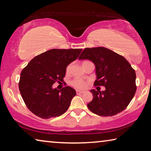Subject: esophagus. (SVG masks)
<instances>
[{
  "label": "esophagus",
  "mask_w": 151,
  "mask_h": 151,
  "mask_svg": "<svg viewBox=\"0 0 151 151\" xmlns=\"http://www.w3.org/2000/svg\"><path fill=\"white\" fill-rule=\"evenodd\" d=\"M76 94H83L85 93V91H79V90H76Z\"/></svg>",
  "instance_id": "obj_1"
}]
</instances>
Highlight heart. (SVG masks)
I'll use <instances>...</instances> for the list:
<instances>
[{
	"label": "heart",
	"mask_w": 151,
	"mask_h": 151,
	"mask_svg": "<svg viewBox=\"0 0 151 151\" xmlns=\"http://www.w3.org/2000/svg\"><path fill=\"white\" fill-rule=\"evenodd\" d=\"M84 63V62H83ZM70 65H68L66 68V72L68 73L70 70ZM87 81H86L83 79L81 78H74L73 80L70 81V85H72L74 87L76 88H78V89H83L84 88H85L86 85H87Z\"/></svg>",
	"instance_id": "b5f03b06"
}]
</instances>
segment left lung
<instances>
[{
  "instance_id": "obj_1",
  "label": "left lung",
  "mask_w": 151,
  "mask_h": 151,
  "mask_svg": "<svg viewBox=\"0 0 151 151\" xmlns=\"http://www.w3.org/2000/svg\"><path fill=\"white\" fill-rule=\"evenodd\" d=\"M88 59L96 67L94 86H105V91L92 89L93 99L88 109L99 116H111L127 108L137 90L136 73L126 58L104 47L86 48L78 57Z\"/></svg>"
}]
</instances>
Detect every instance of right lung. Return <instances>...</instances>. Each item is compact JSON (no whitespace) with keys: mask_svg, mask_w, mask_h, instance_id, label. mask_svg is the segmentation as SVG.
<instances>
[{"mask_svg":"<svg viewBox=\"0 0 151 151\" xmlns=\"http://www.w3.org/2000/svg\"><path fill=\"white\" fill-rule=\"evenodd\" d=\"M82 49H51L37 55L20 73L19 87L27 108L42 119L59 116L67 111L76 91L70 86L53 88L63 81L66 68L78 57Z\"/></svg>","mask_w":151,"mask_h":151,"instance_id":"obj_1","label":"right lung"}]
</instances>
